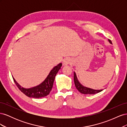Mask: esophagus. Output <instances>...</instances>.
<instances>
[{
  "label": "esophagus",
  "mask_w": 127,
  "mask_h": 127,
  "mask_svg": "<svg viewBox=\"0 0 127 127\" xmlns=\"http://www.w3.org/2000/svg\"><path fill=\"white\" fill-rule=\"evenodd\" d=\"M70 63H71L70 59L69 58H64L63 61V66H66V65L70 64Z\"/></svg>",
  "instance_id": "esophagus-1"
}]
</instances>
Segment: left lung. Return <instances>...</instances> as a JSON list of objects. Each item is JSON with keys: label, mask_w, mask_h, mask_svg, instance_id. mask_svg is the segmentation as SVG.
<instances>
[{"label": "left lung", "mask_w": 127, "mask_h": 127, "mask_svg": "<svg viewBox=\"0 0 127 127\" xmlns=\"http://www.w3.org/2000/svg\"><path fill=\"white\" fill-rule=\"evenodd\" d=\"M108 41L111 44H112V42H111V41L110 40H108ZM74 79L75 85L76 88L78 90V91L79 92H80V93L82 94H95L96 93H99V92L102 91V90H93V89H92V88L84 86L78 81L75 72H74Z\"/></svg>", "instance_id": "8db88e82"}]
</instances>
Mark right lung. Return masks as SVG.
<instances>
[{
	"label": "right lung",
	"instance_id": "add662e5",
	"mask_svg": "<svg viewBox=\"0 0 127 127\" xmlns=\"http://www.w3.org/2000/svg\"><path fill=\"white\" fill-rule=\"evenodd\" d=\"M61 66H62V64L60 63L53 67L43 82L39 84V85L32 88H25L21 87L13 77V78L19 90L27 96L35 98L43 97L49 95L50 92H51L56 75L61 68Z\"/></svg>",
	"mask_w": 127,
	"mask_h": 127
}]
</instances>
